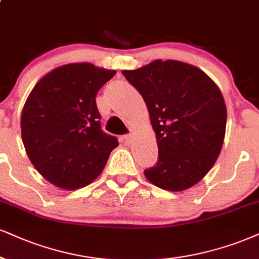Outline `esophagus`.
Returning a JSON list of instances; mask_svg holds the SVG:
<instances>
[{"mask_svg": "<svg viewBox=\"0 0 259 259\" xmlns=\"http://www.w3.org/2000/svg\"><path fill=\"white\" fill-rule=\"evenodd\" d=\"M132 139H133V136L132 135H127V136H123L122 137V142H123V144H130L131 142H132Z\"/></svg>", "mask_w": 259, "mask_h": 259, "instance_id": "1", "label": "esophagus"}]
</instances>
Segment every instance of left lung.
I'll use <instances>...</instances> for the list:
<instances>
[{
  "mask_svg": "<svg viewBox=\"0 0 259 259\" xmlns=\"http://www.w3.org/2000/svg\"><path fill=\"white\" fill-rule=\"evenodd\" d=\"M140 92L156 133L158 161L144 170L162 190L192 187L212 168L226 135L227 109L219 86L196 66L155 60L122 71Z\"/></svg>",
  "mask_w": 259,
  "mask_h": 259,
  "instance_id": "left-lung-1",
  "label": "left lung"
}]
</instances>
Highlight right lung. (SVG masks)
I'll use <instances>...</instances> for the list:
<instances>
[{"label":"right lung","mask_w":259,"mask_h":259,"mask_svg":"<svg viewBox=\"0 0 259 259\" xmlns=\"http://www.w3.org/2000/svg\"><path fill=\"white\" fill-rule=\"evenodd\" d=\"M116 71L89 62L53 69L32 89L21 113L31 163L54 186L78 190L100 177L119 145L101 130L96 95Z\"/></svg>","instance_id":"1"}]
</instances>
